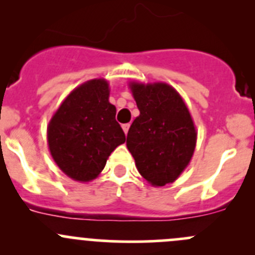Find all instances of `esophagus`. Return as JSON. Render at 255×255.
<instances>
[{"label": "esophagus", "mask_w": 255, "mask_h": 255, "mask_svg": "<svg viewBox=\"0 0 255 255\" xmlns=\"http://www.w3.org/2000/svg\"><path fill=\"white\" fill-rule=\"evenodd\" d=\"M129 127H130L129 123H126V125H122V128H123V130H125L126 134H127V133H128V129H129Z\"/></svg>", "instance_id": "obj_1"}]
</instances>
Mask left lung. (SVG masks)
<instances>
[{"instance_id": "1", "label": "left lung", "mask_w": 255, "mask_h": 255, "mask_svg": "<svg viewBox=\"0 0 255 255\" xmlns=\"http://www.w3.org/2000/svg\"><path fill=\"white\" fill-rule=\"evenodd\" d=\"M139 116L127 134L138 171L153 186L174 182L190 163L197 132L184 100L165 82H130Z\"/></svg>"}]
</instances>
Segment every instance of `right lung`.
Here are the masks:
<instances>
[{
  "label": "right lung",
  "instance_id": "obj_1",
  "mask_svg": "<svg viewBox=\"0 0 255 255\" xmlns=\"http://www.w3.org/2000/svg\"><path fill=\"white\" fill-rule=\"evenodd\" d=\"M109 96L106 80H90L69 94L49 122L51 156L60 170L76 181L99 176L110 154L126 142Z\"/></svg>",
  "mask_w": 255,
  "mask_h": 255
}]
</instances>
